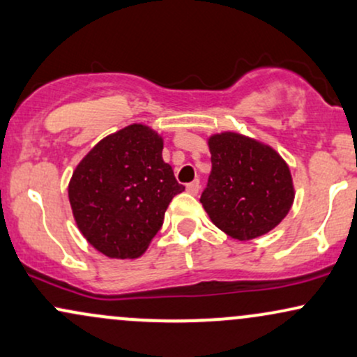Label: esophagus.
I'll list each match as a JSON object with an SVG mask.
<instances>
[{"label":"esophagus","mask_w":357,"mask_h":357,"mask_svg":"<svg viewBox=\"0 0 357 357\" xmlns=\"http://www.w3.org/2000/svg\"><path fill=\"white\" fill-rule=\"evenodd\" d=\"M187 192L188 194H192V195H197L199 194V190H200V183H199V180H194V182H190V183H187Z\"/></svg>","instance_id":"esophagus-1"}]
</instances>
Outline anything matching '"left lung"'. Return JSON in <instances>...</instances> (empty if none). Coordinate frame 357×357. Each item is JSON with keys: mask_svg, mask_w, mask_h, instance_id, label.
Masks as SVG:
<instances>
[{"mask_svg": "<svg viewBox=\"0 0 357 357\" xmlns=\"http://www.w3.org/2000/svg\"><path fill=\"white\" fill-rule=\"evenodd\" d=\"M212 172L200 197L222 232L250 241L278 227L294 202L289 165L269 145L236 132L208 137Z\"/></svg>", "mask_w": 357, "mask_h": 357, "instance_id": "left-lung-1", "label": "left lung"}]
</instances>
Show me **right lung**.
<instances>
[{
    "instance_id": "1",
    "label": "right lung",
    "mask_w": 357,
    "mask_h": 357,
    "mask_svg": "<svg viewBox=\"0 0 357 357\" xmlns=\"http://www.w3.org/2000/svg\"><path fill=\"white\" fill-rule=\"evenodd\" d=\"M163 138L133 123L100 140L75 169L68 199L83 237L110 259H137L185 190L162 158Z\"/></svg>"
}]
</instances>
